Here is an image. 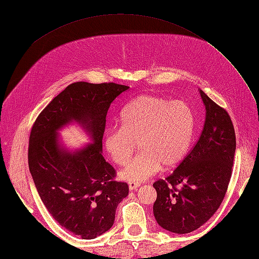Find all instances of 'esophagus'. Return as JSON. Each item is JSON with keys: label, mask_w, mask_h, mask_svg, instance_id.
Here are the masks:
<instances>
[{"label": "esophagus", "mask_w": 259, "mask_h": 259, "mask_svg": "<svg viewBox=\"0 0 259 259\" xmlns=\"http://www.w3.org/2000/svg\"><path fill=\"white\" fill-rule=\"evenodd\" d=\"M138 187H140V184H137V183H129V190H136Z\"/></svg>", "instance_id": "obj_1"}]
</instances>
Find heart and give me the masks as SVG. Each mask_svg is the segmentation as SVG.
<instances>
[{
	"instance_id": "b5f03b06",
	"label": "heart",
	"mask_w": 259,
	"mask_h": 259,
	"mask_svg": "<svg viewBox=\"0 0 259 259\" xmlns=\"http://www.w3.org/2000/svg\"><path fill=\"white\" fill-rule=\"evenodd\" d=\"M120 126L104 134V148L119 166L129 161L138 142L140 153L119 172L129 183L140 184L155 176L161 166L171 169L184 160L194 136L195 118L183 100L140 96L122 109Z\"/></svg>"
}]
</instances>
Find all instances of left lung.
<instances>
[{
    "label": "left lung",
    "mask_w": 259,
    "mask_h": 259,
    "mask_svg": "<svg viewBox=\"0 0 259 259\" xmlns=\"http://www.w3.org/2000/svg\"><path fill=\"white\" fill-rule=\"evenodd\" d=\"M206 119L199 139L175 171L153 184V214L159 226L188 234L202 226L222 205L232 177L234 125L226 110L199 90Z\"/></svg>",
    "instance_id": "obj_1"
}]
</instances>
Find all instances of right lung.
I'll return each mask as SVG.
<instances>
[{
  "label": "right lung",
  "mask_w": 259,
  "mask_h": 259,
  "mask_svg": "<svg viewBox=\"0 0 259 259\" xmlns=\"http://www.w3.org/2000/svg\"><path fill=\"white\" fill-rule=\"evenodd\" d=\"M129 87L74 82L38 114L29 141V168L41 200L52 217L82 239H93L112 227L115 209L129 194L128 184L115 181V170L102 156L108 110ZM75 122L92 144L70 152L57 131Z\"/></svg>",
  "instance_id": "obj_1"
}]
</instances>
